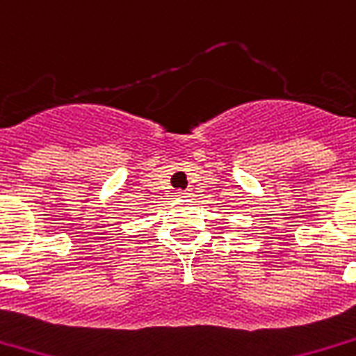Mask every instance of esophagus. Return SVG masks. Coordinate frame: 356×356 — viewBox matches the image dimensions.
Listing matches in <instances>:
<instances>
[{
  "instance_id": "1",
  "label": "esophagus",
  "mask_w": 356,
  "mask_h": 356,
  "mask_svg": "<svg viewBox=\"0 0 356 356\" xmlns=\"http://www.w3.org/2000/svg\"><path fill=\"white\" fill-rule=\"evenodd\" d=\"M175 194H177L179 197H188L190 196V190H177Z\"/></svg>"
}]
</instances>
